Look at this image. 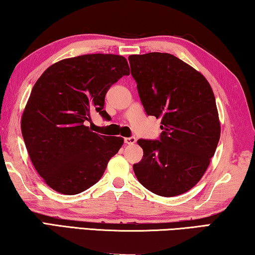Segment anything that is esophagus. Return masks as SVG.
<instances>
[{"label":"esophagus","instance_id":"34e87169","mask_svg":"<svg viewBox=\"0 0 255 255\" xmlns=\"http://www.w3.org/2000/svg\"><path fill=\"white\" fill-rule=\"evenodd\" d=\"M135 143H136V138L135 137H126V138H125V144L133 145Z\"/></svg>","mask_w":255,"mask_h":255}]
</instances>
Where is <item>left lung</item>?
I'll use <instances>...</instances> for the list:
<instances>
[{"mask_svg":"<svg viewBox=\"0 0 255 255\" xmlns=\"http://www.w3.org/2000/svg\"><path fill=\"white\" fill-rule=\"evenodd\" d=\"M138 94L148 116L161 118L159 140L139 139V182L155 195L174 197L199 182L217 148L221 123L208 81L166 53L128 57Z\"/></svg>","mask_w":255,"mask_h":255,"instance_id":"1","label":"left lung"}]
</instances>
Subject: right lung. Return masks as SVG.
<instances>
[{
    "mask_svg": "<svg viewBox=\"0 0 255 255\" xmlns=\"http://www.w3.org/2000/svg\"><path fill=\"white\" fill-rule=\"evenodd\" d=\"M129 72L123 56L82 55L53 64L33 85L21 131L34 169L55 191L72 196L92 187L123 146L124 138L86 124L96 111L108 117V90Z\"/></svg>",
    "mask_w": 255,
    "mask_h": 255,
    "instance_id": "add662e5",
    "label": "right lung"
}]
</instances>
